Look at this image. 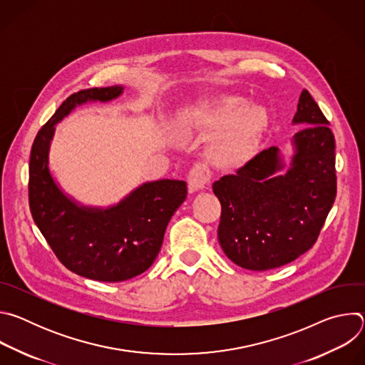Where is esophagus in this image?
I'll return each instance as SVG.
<instances>
[{
	"mask_svg": "<svg viewBox=\"0 0 365 365\" xmlns=\"http://www.w3.org/2000/svg\"><path fill=\"white\" fill-rule=\"evenodd\" d=\"M210 175H207L205 172L203 168L200 166H195L190 172H189V176H187V190L190 193H195V192H199V190H203L207 185H210Z\"/></svg>",
	"mask_w": 365,
	"mask_h": 365,
	"instance_id": "1",
	"label": "esophagus"
}]
</instances>
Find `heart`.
Instances as JSON below:
<instances>
[{
  "label": "heart",
  "instance_id": "heart-1",
  "mask_svg": "<svg viewBox=\"0 0 365 365\" xmlns=\"http://www.w3.org/2000/svg\"><path fill=\"white\" fill-rule=\"evenodd\" d=\"M241 106L238 98H224L205 111V121L214 127L225 125L207 147V160L221 170H234L245 166L266 134L269 111L258 103ZM183 121H192L193 114L186 113Z\"/></svg>",
  "mask_w": 365,
  "mask_h": 365
}]
</instances>
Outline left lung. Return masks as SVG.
<instances>
[{"instance_id": "1", "label": "left lung", "mask_w": 365, "mask_h": 365, "mask_svg": "<svg viewBox=\"0 0 365 365\" xmlns=\"http://www.w3.org/2000/svg\"><path fill=\"white\" fill-rule=\"evenodd\" d=\"M293 124L289 166L277 147L258 153L212 186L222 212L218 240L242 269L284 266L315 244L336 196L335 138L329 121L303 89Z\"/></svg>"}]
</instances>
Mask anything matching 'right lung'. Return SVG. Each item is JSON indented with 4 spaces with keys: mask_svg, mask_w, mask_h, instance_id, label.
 <instances>
[{
    "mask_svg": "<svg viewBox=\"0 0 365 365\" xmlns=\"http://www.w3.org/2000/svg\"><path fill=\"white\" fill-rule=\"evenodd\" d=\"M124 86L71 95L37 133L29 168V200L36 225L61 263L78 276L124 282L144 273L158 257L166 227L187 195L186 182L162 179L134 189L108 207L85 206L66 195L48 169L55 125L86 102H108Z\"/></svg>",
    "mask_w": 365,
    "mask_h": 365,
    "instance_id": "obj_1",
    "label": "right lung"
}]
</instances>
